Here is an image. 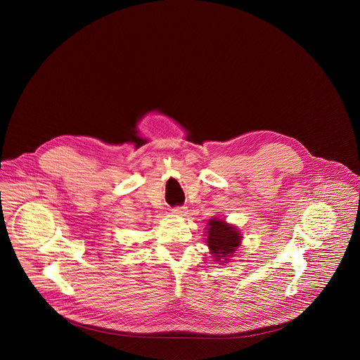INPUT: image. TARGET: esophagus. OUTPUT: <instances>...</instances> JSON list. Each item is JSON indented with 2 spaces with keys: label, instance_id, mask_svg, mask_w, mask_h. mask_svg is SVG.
Here are the masks:
<instances>
[{
  "label": "esophagus",
  "instance_id": "esophagus-1",
  "mask_svg": "<svg viewBox=\"0 0 360 360\" xmlns=\"http://www.w3.org/2000/svg\"><path fill=\"white\" fill-rule=\"evenodd\" d=\"M172 212H174L175 215H178V217H184V215L186 214V208H185V207H176V208L172 210Z\"/></svg>",
  "mask_w": 360,
  "mask_h": 360
}]
</instances>
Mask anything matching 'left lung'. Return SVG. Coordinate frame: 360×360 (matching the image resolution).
Wrapping results in <instances>:
<instances>
[{
  "mask_svg": "<svg viewBox=\"0 0 360 360\" xmlns=\"http://www.w3.org/2000/svg\"><path fill=\"white\" fill-rule=\"evenodd\" d=\"M205 243L217 264L226 265L232 261L238 248L242 243V233L238 226L226 222L224 218L214 217L205 228Z\"/></svg>",
  "mask_w": 360,
  "mask_h": 360,
  "instance_id": "1",
  "label": "left lung"
}]
</instances>
